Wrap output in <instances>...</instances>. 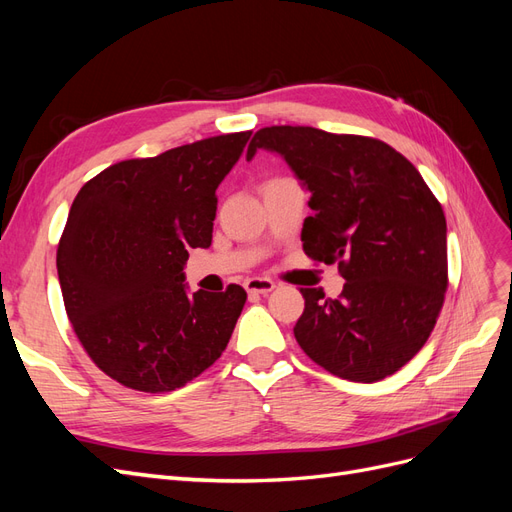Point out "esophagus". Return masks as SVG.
Here are the masks:
<instances>
[{
	"label": "esophagus",
	"mask_w": 512,
	"mask_h": 512,
	"mask_svg": "<svg viewBox=\"0 0 512 512\" xmlns=\"http://www.w3.org/2000/svg\"><path fill=\"white\" fill-rule=\"evenodd\" d=\"M275 288V282L267 280V277H250L245 280V290L250 294H269Z\"/></svg>",
	"instance_id": "esophagus-1"
}]
</instances>
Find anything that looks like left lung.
I'll return each instance as SVG.
<instances>
[{
    "label": "left lung",
    "mask_w": 512,
    "mask_h": 512,
    "mask_svg": "<svg viewBox=\"0 0 512 512\" xmlns=\"http://www.w3.org/2000/svg\"><path fill=\"white\" fill-rule=\"evenodd\" d=\"M275 151L309 190L303 252L337 262L346 280L337 299L301 288L294 324L303 352L352 382L395 374L431 335L448 286L446 220L421 173L378 138L309 126L254 134L247 160Z\"/></svg>",
    "instance_id": "1"
}]
</instances>
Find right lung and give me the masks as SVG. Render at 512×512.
I'll list each match as a JSON object with an SVG mask.
<instances>
[{
    "instance_id": "add662e5",
    "label": "right lung",
    "mask_w": 512,
    "mask_h": 512,
    "mask_svg": "<svg viewBox=\"0 0 512 512\" xmlns=\"http://www.w3.org/2000/svg\"><path fill=\"white\" fill-rule=\"evenodd\" d=\"M250 136L117 162L74 198L57 247L66 314L89 359L128 389H181L228 346L245 290L190 294L183 267L211 245L215 190Z\"/></svg>"
}]
</instances>
